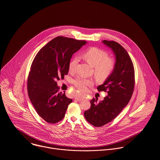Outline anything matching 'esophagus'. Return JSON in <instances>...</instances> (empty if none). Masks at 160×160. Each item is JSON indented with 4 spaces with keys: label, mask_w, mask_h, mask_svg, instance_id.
Instances as JSON below:
<instances>
[{
    "label": "esophagus",
    "mask_w": 160,
    "mask_h": 160,
    "mask_svg": "<svg viewBox=\"0 0 160 160\" xmlns=\"http://www.w3.org/2000/svg\"><path fill=\"white\" fill-rule=\"evenodd\" d=\"M83 99H84L83 97H77L75 98V100L77 101H83Z\"/></svg>",
    "instance_id": "34e87169"
}]
</instances>
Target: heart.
Masks as SVG:
<instances>
[{
	"label": "heart",
	"instance_id": "heart-1",
	"mask_svg": "<svg viewBox=\"0 0 160 160\" xmlns=\"http://www.w3.org/2000/svg\"><path fill=\"white\" fill-rule=\"evenodd\" d=\"M82 58L91 66L94 68V74L98 81L106 80L115 69V61L109 58L106 52L101 49L96 47L90 48L82 54ZM77 62V58H73L70 61L69 71L71 73L75 72ZM73 83L80 91H83L87 88V86L91 84V82L88 79L77 77L73 81Z\"/></svg>",
	"mask_w": 160,
	"mask_h": 160
}]
</instances>
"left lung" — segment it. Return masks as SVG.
<instances>
[{
  "instance_id": "left-lung-1",
  "label": "left lung",
  "mask_w": 160,
  "mask_h": 160,
  "mask_svg": "<svg viewBox=\"0 0 160 160\" xmlns=\"http://www.w3.org/2000/svg\"><path fill=\"white\" fill-rule=\"evenodd\" d=\"M102 42L114 54L115 66L103 84L97 87L99 91L107 92V96L99 102L98 98H93L91 107L84 112L87 121L96 127L104 126L119 115L130 101L134 87V66L128 52L116 42Z\"/></svg>"
}]
</instances>
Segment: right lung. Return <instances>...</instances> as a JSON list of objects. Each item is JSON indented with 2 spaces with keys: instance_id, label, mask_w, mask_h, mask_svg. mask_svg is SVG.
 <instances>
[{
  "instance_id": "add662e5",
  "label": "right lung",
  "mask_w": 160,
  "mask_h": 160,
  "mask_svg": "<svg viewBox=\"0 0 160 160\" xmlns=\"http://www.w3.org/2000/svg\"><path fill=\"white\" fill-rule=\"evenodd\" d=\"M87 42L57 37L37 54L28 79L29 99L38 115L45 122L56 123L63 119L72 99L65 91L59 92L57 80L69 72L72 56Z\"/></svg>"
}]
</instances>
